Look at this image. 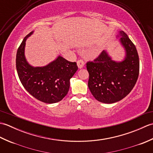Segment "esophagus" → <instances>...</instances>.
<instances>
[{"mask_svg":"<svg viewBox=\"0 0 153 153\" xmlns=\"http://www.w3.org/2000/svg\"><path fill=\"white\" fill-rule=\"evenodd\" d=\"M77 66H78L79 69H81V68H82L84 66L85 63H84V62H83V60H77Z\"/></svg>","mask_w":153,"mask_h":153,"instance_id":"esophagus-1","label":"esophagus"}]
</instances>
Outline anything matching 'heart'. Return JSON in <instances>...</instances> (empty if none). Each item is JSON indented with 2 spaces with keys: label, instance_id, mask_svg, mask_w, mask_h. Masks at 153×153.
<instances>
[{
  "label": "heart",
  "instance_id": "heart-1",
  "mask_svg": "<svg viewBox=\"0 0 153 153\" xmlns=\"http://www.w3.org/2000/svg\"><path fill=\"white\" fill-rule=\"evenodd\" d=\"M100 48H95V49H94L92 52L91 53V55L93 57H97L100 54Z\"/></svg>",
  "mask_w": 153,
  "mask_h": 153
}]
</instances>
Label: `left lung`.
Returning <instances> with one entry per match:
<instances>
[{"label":"left lung","instance_id":"1","mask_svg":"<svg viewBox=\"0 0 153 153\" xmlns=\"http://www.w3.org/2000/svg\"><path fill=\"white\" fill-rule=\"evenodd\" d=\"M117 38L125 51L122 61L112 60L107 51H103L93 62L87 63L89 74L88 87L98 101L114 103L124 98L135 86L139 72L137 49L123 31Z\"/></svg>","mask_w":153,"mask_h":153}]
</instances>
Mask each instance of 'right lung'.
Returning a JSON list of instances; mask_svg holds the SVG:
<instances>
[{"mask_svg": "<svg viewBox=\"0 0 153 153\" xmlns=\"http://www.w3.org/2000/svg\"><path fill=\"white\" fill-rule=\"evenodd\" d=\"M25 36L16 54V70L19 80L27 91L35 99L53 104L62 100L70 89V80L78 69L76 62H71L60 55L45 66L34 67L25 56V42L33 33Z\"/></svg>", "mask_w": 153, "mask_h": 153, "instance_id": "right-lung-1", "label": "right lung"}]
</instances>
